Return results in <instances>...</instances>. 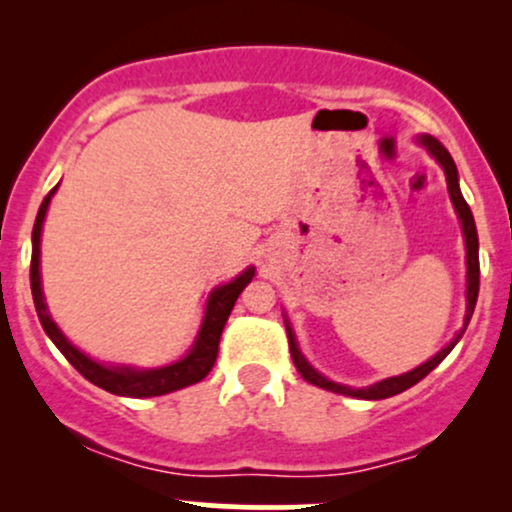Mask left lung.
<instances>
[{
  "instance_id": "1",
  "label": "left lung",
  "mask_w": 512,
  "mask_h": 512,
  "mask_svg": "<svg viewBox=\"0 0 512 512\" xmlns=\"http://www.w3.org/2000/svg\"><path fill=\"white\" fill-rule=\"evenodd\" d=\"M416 142L424 146L428 154L436 158L438 166L443 168L445 180H448L450 202H452V207H455V214H457V219H460V226H462L464 252H467V255H464V264H467V289H464V298H467V305H464L462 327H460V332H457L455 337H452L450 342L445 344L436 356H431L426 363H421V366H416L414 370H409V373L392 375V378L378 380V383H373V385H368V387H349V385H342V383H334V380L325 378V375L317 373V370L310 366L308 358H305L301 354V349H298V339H296V334H293V327H291L289 317L284 315L286 334H289V346H291V358H293V363H296L298 373H301L303 378L308 380V383L322 387V390H330V392H337V395L358 397V399H385V397L399 395V392L409 390L411 385H416V383H419V380H424L426 375L431 373V370L436 368L438 363L443 361V358L448 356L452 349H455V344L460 342L464 330H467L469 320H472L474 305H477V296H479V236H477V226H474L472 209H469V204L464 202L462 190H460V175H457V166H455V161H452V156L448 154V149H445V146L440 144L438 139H433L431 134H421V137L416 139Z\"/></svg>"
}]
</instances>
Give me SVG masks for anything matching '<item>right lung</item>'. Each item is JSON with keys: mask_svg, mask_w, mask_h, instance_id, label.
Listing matches in <instances>:
<instances>
[{"mask_svg": "<svg viewBox=\"0 0 512 512\" xmlns=\"http://www.w3.org/2000/svg\"><path fill=\"white\" fill-rule=\"evenodd\" d=\"M60 187V185H57ZM57 187H52L50 195L40 204L38 216H35L33 226V255H31V291H33V303L35 313H38L40 325L52 344L62 351L72 366L84 375L86 380H91L93 385L103 387L105 392H113L120 397H158L168 395V392L182 390L187 385H195L202 378H207L209 370L214 368L216 354H219V339L226 325L228 315H231L233 305H236L238 296L243 293L245 286L250 284L252 276H255V267L243 269L236 279H231L228 284L216 286L209 293L207 305H204V317L199 332L192 342L187 354L178 358V361L168 363V366L158 368H134V366H122V363H101L96 358H91L79 346H74L64 337V332L57 327V322L52 320L48 303H45L43 293V279H40V238H43V223L48 207L52 202V195L57 192Z\"/></svg>", "mask_w": 512, "mask_h": 512, "instance_id": "add662e5", "label": "right lung"}]
</instances>
